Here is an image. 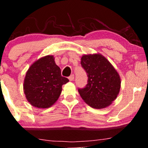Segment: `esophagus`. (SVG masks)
<instances>
[{
  "label": "esophagus",
  "mask_w": 148,
  "mask_h": 148,
  "mask_svg": "<svg viewBox=\"0 0 148 148\" xmlns=\"http://www.w3.org/2000/svg\"><path fill=\"white\" fill-rule=\"evenodd\" d=\"M74 74H72V75H71V76L69 77V81H72L73 80H74Z\"/></svg>",
  "instance_id": "34e87169"
}]
</instances>
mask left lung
Masks as SVG:
<instances>
[{"mask_svg": "<svg viewBox=\"0 0 148 148\" xmlns=\"http://www.w3.org/2000/svg\"><path fill=\"white\" fill-rule=\"evenodd\" d=\"M81 64L88 74V84L79 92L92 108L101 109L111 104L118 97L121 80L116 69L100 53L81 58Z\"/></svg>", "mask_w": 148, "mask_h": 148, "instance_id": "left-lung-1", "label": "left lung"}]
</instances>
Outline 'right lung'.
<instances>
[{
    "label": "right lung",
    "mask_w": 148,
    "mask_h": 148,
    "mask_svg": "<svg viewBox=\"0 0 148 148\" xmlns=\"http://www.w3.org/2000/svg\"><path fill=\"white\" fill-rule=\"evenodd\" d=\"M53 56H46L35 61L27 71L23 92L27 101L38 108H49L56 102L62 86L69 79L61 76Z\"/></svg>",
    "instance_id": "right-lung-1"
}]
</instances>
